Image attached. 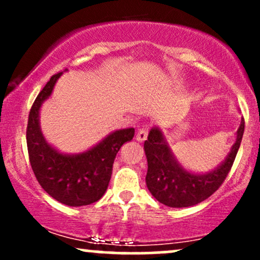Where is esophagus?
I'll return each mask as SVG.
<instances>
[{
	"mask_svg": "<svg viewBox=\"0 0 260 260\" xmlns=\"http://www.w3.org/2000/svg\"><path fill=\"white\" fill-rule=\"evenodd\" d=\"M148 132H149V128L147 126L139 128L138 132H137V140H138V142H144L148 137Z\"/></svg>",
	"mask_w": 260,
	"mask_h": 260,
	"instance_id": "34e87169",
	"label": "esophagus"
}]
</instances>
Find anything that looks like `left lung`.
Instances as JSON below:
<instances>
[{
	"instance_id": "1",
	"label": "left lung",
	"mask_w": 260,
	"mask_h": 260,
	"mask_svg": "<svg viewBox=\"0 0 260 260\" xmlns=\"http://www.w3.org/2000/svg\"><path fill=\"white\" fill-rule=\"evenodd\" d=\"M244 132V118L237 131V139L225 161L214 171L197 175L184 170L170 150L160 128L154 127L144 142L148 160L145 182L156 201L171 208H186L198 204L219 189L228 177L240 149Z\"/></svg>"
}]
</instances>
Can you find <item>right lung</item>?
I'll return each mask as SVG.
<instances>
[{
	"label": "right lung",
	"mask_w": 260,
	"mask_h": 260,
	"mask_svg": "<svg viewBox=\"0 0 260 260\" xmlns=\"http://www.w3.org/2000/svg\"><path fill=\"white\" fill-rule=\"evenodd\" d=\"M61 74H53L32 104L26 127V145L32 172L45 192L62 204L82 207L98 202L106 192L116 154L124 143L133 139L134 128L116 131L84 153H58L41 133L39 111Z\"/></svg>",
	"instance_id": "add662e5"
}]
</instances>
